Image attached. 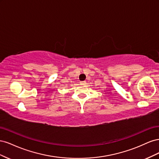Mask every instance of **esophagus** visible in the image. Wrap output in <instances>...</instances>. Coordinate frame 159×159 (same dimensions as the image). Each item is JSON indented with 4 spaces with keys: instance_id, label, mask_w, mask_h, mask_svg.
<instances>
[{
    "instance_id": "1",
    "label": "esophagus",
    "mask_w": 159,
    "mask_h": 159,
    "mask_svg": "<svg viewBox=\"0 0 159 159\" xmlns=\"http://www.w3.org/2000/svg\"><path fill=\"white\" fill-rule=\"evenodd\" d=\"M86 84V81H81V82H80V84H81V85H84V84Z\"/></svg>"
}]
</instances>
